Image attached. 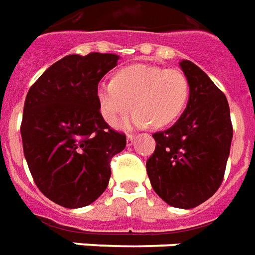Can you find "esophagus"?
Masks as SVG:
<instances>
[{"label": "esophagus", "mask_w": 255, "mask_h": 255, "mask_svg": "<svg viewBox=\"0 0 255 255\" xmlns=\"http://www.w3.org/2000/svg\"><path fill=\"white\" fill-rule=\"evenodd\" d=\"M126 138H128V144L130 145L131 143L134 141V138H136V134H131V133H130V134H128V137H126Z\"/></svg>", "instance_id": "esophagus-1"}]
</instances>
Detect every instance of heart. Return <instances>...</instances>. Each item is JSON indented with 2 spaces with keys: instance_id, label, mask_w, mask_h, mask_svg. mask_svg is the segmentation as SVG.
<instances>
[{
  "instance_id": "1",
  "label": "heart",
  "mask_w": 255,
  "mask_h": 255,
  "mask_svg": "<svg viewBox=\"0 0 255 255\" xmlns=\"http://www.w3.org/2000/svg\"><path fill=\"white\" fill-rule=\"evenodd\" d=\"M190 82L182 71L148 64L125 66L112 82L100 83L97 101L107 124L117 126L133 110L131 124L162 129L175 124L190 100Z\"/></svg>"
}]
</instances>
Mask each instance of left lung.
Wrapping results in <instances>:
<instances>
[{
  "instance_id": "1",
  "label": "left lung",
  "mask_w": 255,
  "mask_h": 255,
  "mask_svg": "<svg viewBox=\"0 0 255 255\" xmlns=\"http://www.w3.org/2000/svg\"><path fill=\"white\" fill-rule=\"evenodd\" d=\"M180 68L190 82V100L178 122L154 133L155 150L147 159L151 186L176 208H194L214 196L224 180L233 137L225 94L190 61Z\"/></svg>"
}]
</instances>
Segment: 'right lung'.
<instances>
[{
	"label": "right lung",
	"mask_w": 255,
	"mask_h": 255,
	"mask_svg": "<svg viewBox=\"0 0 255 255\" xmlns=\"http://www.w3.org/2000/svg\"><path fill=\"white\" fill-rule=\"evenodd\" d=\"M115 54L66 55L29 89L20 134L38 190L65 208L96 201L111 178V159L126 147L125 133L100 114L98 82L117 66Z\"/></svg>",
	"instance_id": "add662e5"
}]
</instances>
